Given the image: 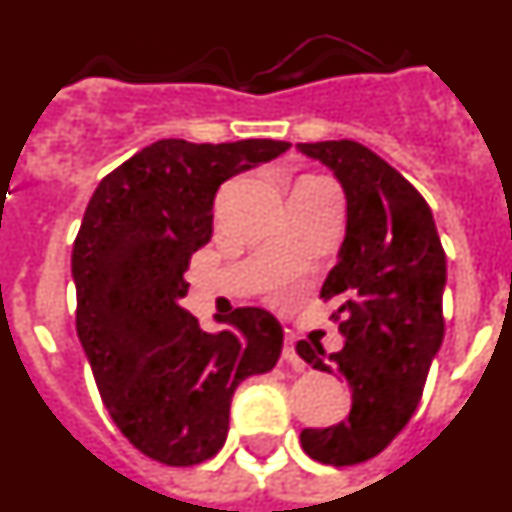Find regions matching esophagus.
Segmentation results:
<instances>
[{"label": "esophagus", "instance_id": "esophagus-1", "mask_svg": "<svg viewBox=\"0 0 512 512\" xmlns=\"http://www.w3.org/2000/svg\"><path fill=\"white\" fill-rule=\"evenodd\" d=\"M282 359H284V364H289V366H292V369H297V372H302V369H305V361H302V359H300V354H297L295 338H292V336L284 338Z\"/></svg>", "mask_w": 512, "mask_h": 512}]
</instances>
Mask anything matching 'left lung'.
Listing matches in <instances>:
<instances>
[{"mask_svg": "<svg viewBox=\"0 0 512 512\" xmlns=\"http://www.w3.org/2000/svg\"><path fill=\"white\" fill-rule=\"evenodd\" d=\"M328 166L346 192V238L320 297L346 346L297 343V354L320 372H338L351 387L348 418L305 428L302 449L330 467H354L382 454L418 408L433 356L443 341L446 253L431 207L384 158L356 140L297 143Z\"/></svg>", "mask_w": 512, "mask_h": 512, "instance_id": "8db88e82", "label": "left lung"}]
</instances>
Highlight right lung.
Instances as JSON below:
<instances>
[{
  "label": "right lung",
  "instance_id": "obj_1",
  "mask_svg": "<svg viewBox=\"0 0 512 512\" xmlns=\"http://www.w3.org/2000/svg\"><path fill=\"white\" fill-rule=\"evenodd\" d=\"M289 148L287 140H156L104 176L71 253L76 333L104 408L148 459L192 467L228 438L230 400L274 369L284 330L261 307H235L207 333L179 300L192 253L212 238L220 184Z\"/></svg>",
  "mask_w": 512,
  "mask_h": 512
}]
</instances>
